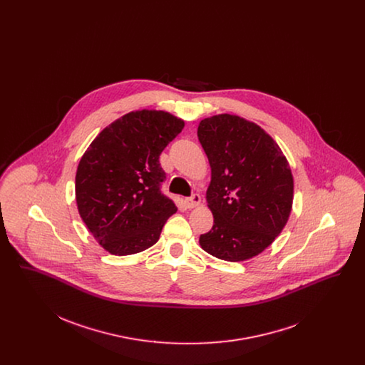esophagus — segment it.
<instances>
[{"label":"esophagus","instance_id":"obj_1","mask_svg":"<svg viewBox=\"0 0 365 365\" xmlns=\"http://www.w3.org/2000/svg\"><path fill=\"white\" fill-rule=\"evenodd\" d=\"M200 202H201L200 194H192L191 197L185 200V205H186L187 208H195V207L200 205Z\"/></svg>","mask_w":365,"mask_h":365}]
</instances>
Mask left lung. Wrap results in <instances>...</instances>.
I'll return each mask as SVG.
<instances>
[{
    "label": "left lung",
    "instance_id": "left-lung-1",
    "mask_svg": "<svg viewBox=\"0 0 365 365\" xmlns=\"http://www.w3.org/2000/svg\"><path fill=\"white\" fill-rule=\"evenodd\" d=\"M197 135L210 165L207 202L213 215L200 245L220 260H249L289 220L294 191L289 161L260 125L235 115L201 120Z\"/></svg>",
    "mask_w": 365,
    "mask_h": 365
}]
</instances>
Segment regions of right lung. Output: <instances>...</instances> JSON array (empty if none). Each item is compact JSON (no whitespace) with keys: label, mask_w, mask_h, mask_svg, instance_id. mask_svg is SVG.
I'll return each mask as SVG.
<instances>
[{"label":"right lung","mask_w":365,"mask_h":365,"mask_svg":"<svg viewBox=\"0 0 365 365\" xmlns=\"http://www.w3.org/2000/svg\"><path fill=\"white\" fill-rule=\"evenodd\" d=\"M183 127L168 112L134 110L105 127L81 158L75 176L78 210L110 255L153 246L176 212L160 190L165 173L158 157Z\"/></svg>","instance_id":"1"}]
</instances>
